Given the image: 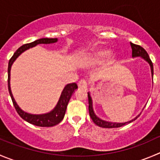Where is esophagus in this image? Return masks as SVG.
Here are the masks:
<instances>
[{"instance_id":"34e87169","label":"esophagus","mask_w":160,"mask_h":160,"mask_svg":"<svg viewBox=\"0 0 160 160\" xmlns=\"http://www.w3.org/2000/svg\"><path fill=\"white\" fill-rule=\"evenodd\" d=\"M78 86L79 89H86L88 87V83L86 80H84V79H82V80H80V81L78 82Z\"/></svg>"}]
</instances>
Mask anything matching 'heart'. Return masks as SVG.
Masks as SVG:
<instances>
[{"label": "heart", "mask_w": 160, "mask_h": 160, "mask_svg": "<svg viewBox=\"0 0 160 160\" xmlns=\"http://www.w3.org/2000/svg\"><path fill=\"white\" fill-rule=\"evenodd\" d=\"M109 55H110V52L108 50H100L91 55L89 60L94 63H100L104 62L108 57ZM111 61H114V58H112Z\"/></svg>", "instance_id": "1"}]
</instances>
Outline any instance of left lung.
Returning a JSON list of instances; mask_svg holds the SVG:
<instances>
[{
  "label": "left lung",
  "mask_w": 160,
  "mask_h": 160,
  "mask_svg": "<svg viewBox=\"0 0 160 160\" xmlns=\"http://www.w3.org/2000/svg\"><path fill=\"white\" fill-rule=\"evenodd\" d=\"M130 45H131L132 48V56H133V58L134 57H138V56H141V58L144 59L146 62L149 63L150 68H151V72H152V76L153 78V64L152 60H150L149 56H148V54L147 53V52L144 50V48H143L142 47L140 46V45H135V44L131 43L130 42ZM88 99H89V115H90L91 118L93 121V122L95 123L97 126L100 127H103V128H118V127H121L124 125L127 124V123L132 122L133 121L136 120L138 117L140 116V115H138V116L135 117L133 119L130 120V121L127 122H122V123H119V122H108V121H104V120H102L101 118H98V117L96 115V114L94 113L93 108H92V98L90 97V93L88 92Z\"/></svg>",
  "instance_id": "obj_1"
}]
</instances>
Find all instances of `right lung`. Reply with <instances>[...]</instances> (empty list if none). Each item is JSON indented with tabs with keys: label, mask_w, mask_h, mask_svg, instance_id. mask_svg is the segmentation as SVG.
<instances>
[{
	"label": "right lung",
	"mask_w": 160,
	"mask_h": 160,
	"mask_svg": "<svg viewBox=\"0 0 160 160\" xmlns=\"http://www.w3.org/2000/svg\"><path fill=\"white\" fill-rule=\"evenodd\" d=\"M58 41L57 38H41L38 40H36L34 42H31L29 44H25V45H22L19 47L12 57L10 59L8 62V91L10 93L11 98L12 100L13 105H14L15 108H16V112L19 114V116L24 119L25 121L28 122L29 123L37 126V127H54L56 125L59 124L60 122L63 120V117H64L65 112H66L67 107H68V102H69L70 99H71V96L74 93V91L78 89V86L76 83H71V84H68L64 87L63 90L62 91V93L60 95L59 101L56 104V107L54 108L52 111L50 112L45 114H41V115H33V114H29L27 112H25L22 111L20 108L19 107L17 104H16V100H15L14 97H13L12 93V90H11L10 86V72H11V68L12 65L14 63L15 60H16L18 56L23 52L26 50L29 49L30 48H33V47L36 46L38 44H52L55 43Z\"/></svg>",
	"instance_id": "right-lung-1"
}]
</instances>
